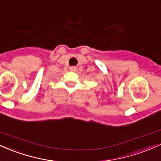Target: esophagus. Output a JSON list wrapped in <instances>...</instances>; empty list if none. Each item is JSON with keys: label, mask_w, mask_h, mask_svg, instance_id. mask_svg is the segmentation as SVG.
<instances>
[{"label": "esophagus", "mask_w": 161, "mask_h": 161, "mask_svg": "<svg viewBox=\"0 0 161 161\" xmlns=\"http://www.w3.org/2000/svg\"><path fill=\"white\" fill-rule=\"evenodd\" d=\"M70 71H76V70H77V68L75 66H72V67H70Z\"/></svg>", "instance_id": "1"}]
</instances>
